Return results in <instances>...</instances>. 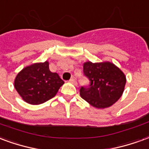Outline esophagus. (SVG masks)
<instances>
[{
    "label": "esophagus",
    "mask_w": 149,
    "mask_h": 149,
    "mask_svg": "<svg viewBox=\"0 0 149 149\" xmlns=\"http://www.w3.org/2000/svg\"><path fill=\"white\" fill-rule=\"evenodd\" d=\"M69 82H71L72 84H74V85H77V81H76V79H74V78H71V79L69 80Z\"/></svg>",
    "instance_id": "1"
}]
</instances>
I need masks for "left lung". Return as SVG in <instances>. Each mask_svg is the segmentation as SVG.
<instances>
[{"label":"left lung","instance_id":"obj_1","mask_svg":"<svg viewBox=\"0 0 149 149\" xmlns=\"http://www.w3.org/2000/svg\"><path fill=\"white\" fill-rule=\"evenodd\" d=\"M83 74L90 84L81 86L80 95L92 106L98 109L109 107L123 94L126 78L113 63L86 62L83 64Z\"/></svg>","mask_w":149,"mask_h":149}]
</instances>
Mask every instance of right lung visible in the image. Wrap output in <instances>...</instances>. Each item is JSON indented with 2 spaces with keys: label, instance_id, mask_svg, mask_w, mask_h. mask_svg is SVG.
<instances>
[{
  "label": "right lung",
  "instance_id": "1",
  "mask_svg": "<svg viewBox=\"0 0 149 149\" xmlns=\"http://www.w3.org/2000/svg\"><path fill=\"white\" fill-rule=\"evenodd\" d=\"M63 83L58 74L49 70L46 61L24 68L16 77L14 86L26 102L39 105L54 97Z\"/></svg>",
  "mask_w": 149,
  "mask_h": 149
}]
</instances>
